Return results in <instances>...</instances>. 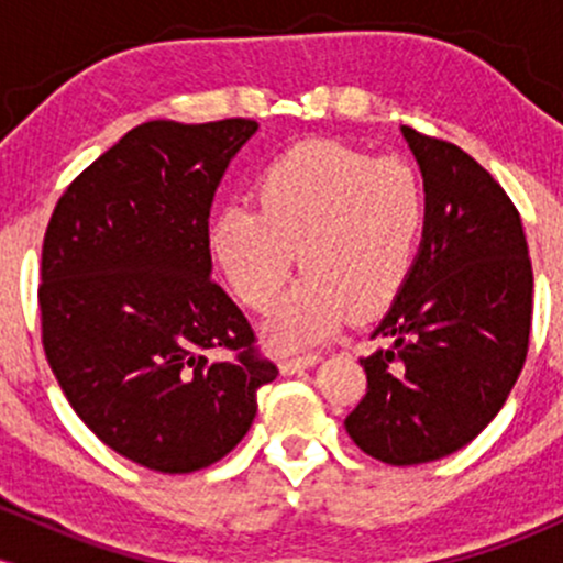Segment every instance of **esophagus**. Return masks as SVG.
<instances>
[{
	"label": "esophagus",
	"instance_id": "esophagus-1",
	"mask_svg": "<svg viewBox=\"0 0 563 563\" xmlns=\"http://www.w3.org/2000/svg\"><path fill=\"white\" fill-rule=\"evenodd\" d=\"M318 363H320L318 354H303V357H296V360H283L280 373L283 376H294V373L307 371V367H314Z\"/></svg>",
	"mask_w": 563,
	"mask_h": 563
}]
</instances>
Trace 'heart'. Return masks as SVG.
Masks as SVG:
<instances>
[{
  "label": "heart",
  "mask_w": 563,
  "mask_h": 563,
  "mask_svg": "<svg viewBox=\"0 0 563 563\" xmlns=\"http://www.w3.org/2000/svg\"><path fill=\"white\" fill-rule=\"evenodd\" d=\"M254 209L228 206L209 224L217 267L245 307L267 312L299 251L303 277L264 325L277 352H299L349 314L378 312L402 290L421 245L429 198L399 158L333 140L288 147L260 172Z\"/></svg>",
  "instance_id": "heart-1"
}]
</instances>
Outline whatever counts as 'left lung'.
<instances>
[{"label": "left lung", "instance_id": "obj_1", "mask_svg": "<svg viewBox=\"0 0 563 563\" xmlns=\"http://www.w3.org/2000/svg\"><path fill=\"white\" fill-rule=\"evenodd\" d=\"M429 217L412 273L360 360L346 434L389 466L466 448L500 412L527 360L532 264L521 217L493 174L452 142L402 126Z\"/></svg>", "mask_w": 563, "mask_h": 563}]
</instances>
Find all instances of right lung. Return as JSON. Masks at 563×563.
<instances>
[{"instance_id":"1","label":"right lung","mask_w":563,"mask_h":563,"mask_svg":"<svg viewBox=\"0 0 563 563\" xmlns=\"http://www.w3.org/2000/svg\"><path fill=\"white\" fill-rule=\"evenodd\" d=\"M256 129L134 126L68 185L44 235L38 309L57 384L100 442L161 474L222 461L277 378L211 280V200Z\"/></svg>"}]
</instances>
